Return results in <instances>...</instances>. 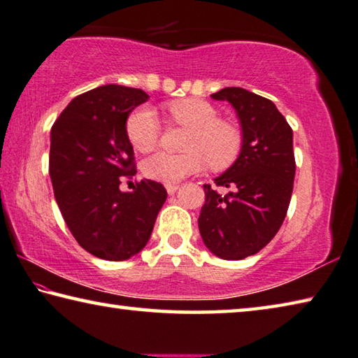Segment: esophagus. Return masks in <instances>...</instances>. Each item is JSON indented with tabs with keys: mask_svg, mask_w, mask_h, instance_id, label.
I'll use <instances>...</instances> for the list:
<instances>
[{
	"mask_svg": "<svg viewBox=\"0 0 358 358\" xmlns=\"http://www.w3.org/2000/svg\"><path fill=\"white\" fill-rule=\"evenodd\" d=\"M165 189L168 192V195H174V193L179 190V185L178 184H166Z\"/></svg>",
	"mask_w": 358,
	"mask_h": 358,
	"instance_id": "1",
	"label": "esophagus"
}]
</instances>
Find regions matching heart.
<instances>
[{
  "label": "heart",
  "mask_w": 358,
  "mask_h": 358,
  "mask_svg": "<svg viewBox=\"0 0 358 358\" xmlns=\"http://www.w3.org/2000/svg\"><path fill=\"white\" fill-rule=\"evenodd\" d=\"M166 110L176 122L190 129L185 154L157 152L143 163L148 178L165 184H176L192 174L203 171L209 163L212 169L233 165L241 150V135L234 125L217 119V111L201 99H180L168 103ZM127 136L135 149L149 152L160 138V121L148 105L130 113L125 124Z\"/></svg>",
  "instance_id": "b5f03b06"
}]
</instances>
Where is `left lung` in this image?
<instances>
[{
    "mask_svg": "<svg viewBox=\"0 0 358 358\" xmlns=\"http://www.w3.org/2000/svg\"><path fill=\"white\" fill-rule=\"evenodd\" d=\"M210 97L233 105L242 148L233 165L214 179L233 192L222 196L204 185L198 227L212 253L239 261L264 248L285 220L296 176L292 129L272 100L243 87H223Z\"/></svg>",
    "mask_w": 358,
    "mask_h": 358,
    "instance_id": "left-lung-1",
    "label": "left lung"
}]
</instances>
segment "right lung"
Returning a JSON list of instances; mask_svg holds the SVG:
<instances>
[{
  "label": "right lung",
  "mask_w": 358,
  "mask_h": 358,
  "mask_svg": "<svg viewBox=\"0 0 358 358\" xmlns=\"http://www.w3.org/2000/svg\"><path fill=\"white\" fill-rule=\"evenodd\" d=\"M149 96L136 87L99 86L69 103L50 134V178L62 218L87 253L125 261L140 253L152 233L166 190L144 179L121 192L134 176V146L125 124Z\"/></svg>",
  "instance_id": "add662e5"
}]
</instances>
